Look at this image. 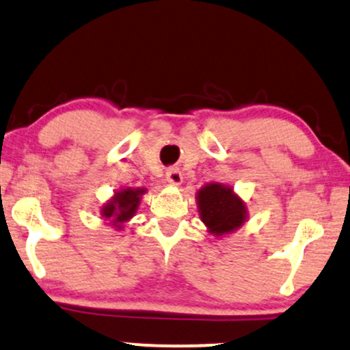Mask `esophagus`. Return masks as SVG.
<instances>
[{
	"label": "esophagus",
	"mask_w": 350,
	"mask_h": 350,
	"mask_svg": "<svg viewBox=\"0 0 350 350\" xmlns=\"http://www.w3.org/2000/svg\"><path fill=\"white\" fill-rule=\"evenodd\" d=\"M165 178L170 185H182V182H183V175L178 168H168Z\"/></svg>",
	"instance_id": "esophagus-1"
}]
</instances>
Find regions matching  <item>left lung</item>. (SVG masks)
<instances>
[{
  "label": "left lung",
  "instance_id": "obj_1",
  "mask_svg": "<svg viewBox=\"0 0 350 350\" xmlns=\"http://www.w3.org/2000/svg\"><path fill=\"white\" fill-rule=\"evenodd\" d=\"M196 200L201 221L215 236L236 231L247 217L244 201L234 195L231 188L221 183H209L201 188Z\"/></svg>",
  "mask_w": 350,
  "mask_h": 350
}]
</instances>
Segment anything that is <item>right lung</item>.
Returning a JSON list of instances; mask_svg holds the SVG:
<instances>
[{"label": "right lung", "mask_w": 350, "mask_h": 350, "mask_svg": "<svg viewBox=\"0 0 350 350\" xmlns=\"http://www.w3.org/2000/svg\"><path fill=\"white\" fill-rule=\"evenodd\" d=\"M144 193H146L144 188H135V190L124 188V190L118 191L113 200L101 208V216L109 219V223H113L116 228H121L122 223L129 221L135 215L139 203H141V195Z\"/></svg>", "instance_id": "obj_1"}]
</instances>
